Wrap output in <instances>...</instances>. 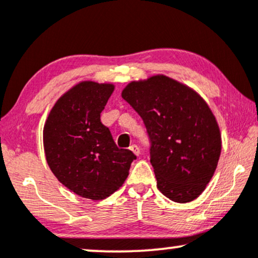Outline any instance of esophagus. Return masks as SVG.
Masks as SVG:
<instances>
[{"label":"esophagus","mask_w":258,"mask_h":258,"mask_svg":"<svg viewBox=\"0 0 258 258\" xmlns=\"http://www.w3.org/2000/svg\"><path fill=\"white\" fill-rule=\"evenodd\" d=\"M130 150H131V152L137 156L139 155V154H141V149H139V147L136 146V144H132V146L130 147Z\"/></svg>","instance_id":"esophagus-1"}]
</instances>
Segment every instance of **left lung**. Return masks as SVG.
<instances>
[{
    "instance_id": "1",
    "label": "left lung",
    "mask_w": 258,
    "mask_h": 258,
    "mask_svg": "<svg viewBox=\"0 0 258 258\" xmlns=\"http://www.w3.org/2000/svg\"><path fill=\"white\" fill-rule=\"evenodd\" d=\"M149 135L156 185L174 203L205 190L221 155L217 120L198 92L165 75L132 81L121 93Z\"/></svg>"
}]
</instances>
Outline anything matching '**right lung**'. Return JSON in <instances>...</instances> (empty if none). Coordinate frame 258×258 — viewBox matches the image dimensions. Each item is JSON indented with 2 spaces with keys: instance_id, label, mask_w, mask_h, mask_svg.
Masks as SVG:
<instances>
[{
  "instance_id": "add662e5",
  "label": "right lung",
  "mask_w": 258,
  "mask_h": 258,
  "mask_svg": "<svg viewBox=\"0 0 258 258\" xmlns=\"http://www.w3.org/2000/svg\"><path fill=\"white\" fill-rule=\"evenodd\" d=\"M115 86L81 81L53 105L43 127L47 164L80 197L103 200L122 186L136 155L115 144L100 112Z\"/></svg>"
}]
</instances>
